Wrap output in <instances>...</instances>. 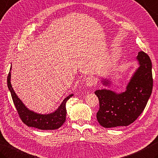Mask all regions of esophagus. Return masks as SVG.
Returning <instances> with one entry per match:
<instances>
[{"mask_svg":"<svg viewBox=\"0 0 158 158\" xmlns=\"http://www.w3.org/2000/svg\"><path fill=\"white\" fill-rule=\"evenodd\" d=\"M96 84H97V80L95 79L94 77H89L85 79V85L88 88H91Z\"/></svg>","mask_w":158,"mask_h":158,"instance_id":"esophagus-1","label":"esophagus"}]
</instances>
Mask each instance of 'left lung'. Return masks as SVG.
<instances>
[{
	"label": "left lung",
	"mask_w": 158,
	"mask_h": 158,
	"mask_svg": "<svg viewBox=\"0 0 158 158\" xmlns=\"http://www.w3.org/2000/svg\"><path fill=\"white\" fill-rule=\"evenodd\" d=\"M136 60L139 67L131 77L126 90L116 93L110 89L94 92L99 101L97 118L106 128L128 126L143 112L153 89L152 64L147 53L138 52ZM103 84L110 86V80L103 79Z\"/></svg>",
	"instance_id": "left-lung-1"
}]
</instances>
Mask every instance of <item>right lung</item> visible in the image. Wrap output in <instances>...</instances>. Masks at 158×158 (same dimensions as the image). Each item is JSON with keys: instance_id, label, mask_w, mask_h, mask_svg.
I'll return each mask as SVG.
<instances>
[{"instance_id": "add662e5", "label": "right lung", "mask_w": 158, "mask_h": 158, "mask_svg": "<svg viewBox=\"0 0 158 158\" xmlns=\"http://www.w3.org/2000/svg\"><path fill=\"white\" fill-rule=\"evenodd\" d=\"M11 69V66L10 71ZM9 71L7 76V86L11 92L12 100L19 116L24 124L28 127H32L42 130H53L60 128L66 121V103L67 101L73 94H71L65 98L62 103L54 112L48 114H38L28 109L14 92L11 84V72Z\"/></svg>"}]
</instances>
